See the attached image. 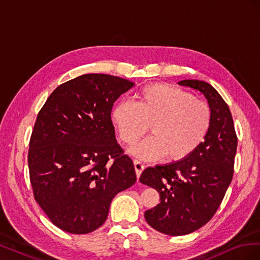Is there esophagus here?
<instances>
[{
	"label": "esophagus",
	"mask_w": 260,
	"mask_h": 260,
	"mask_svg": "<svg viewBox=\"0 0 260 260\" xmlns=\"http://www.w3.org/2000/svg\"><path fill=\"white\" fill-rule=\"evenodd\" d=\"M133 164H135V169H136V172H137V177L139 179L141 174H142V171L144 170V165L141 162V161L137 160V159L133 161Z\"/></svg>",
	"instance_id": "obj_1"
}]
</instances>
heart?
Returning a JSON list of instances; mask_svg holds the SVG:
<instances>
[{
  "instance_id": "1",
  "label": "heart",
  "mask_w": 260,
  "mask_h": 260,
  "mask_svg": "<svg viewBox=\"0 0 260 260\" xmlns=\"http://www.w3.org/2000/svg\"><path fill=\"white\" fill-rule=\"evenodd\" d=\"M136 102L120 101L112 109V120L120 139L133 145L147 131L152 136L131 148L140 159L177 161L193 154L204 142L211 123L207 104L176 86L153 83L136 93Z\"/></svg>"
}]
</instances>
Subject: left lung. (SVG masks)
<instances>
[{
    "mask_svg": "<svg viewBox=\"0 0 260 260\" xmlns=\"http://www.w3.org/2000/svg\"><path fill=\"white\" fill-rule=\"evenodd\" d=\"M178 83L204 94L211 123L205 141L193 154L148 167L140 177L141 183L156 188L160 196L158 205L145 211L146 222L171 237L192 233L215 215L232 181L238 146L229 106L214 86L200 80Z\"/></svg>",
    "mask_w": 260,
    "mask_h": 260,
    "instance_id": "1",
    "label": "left lung"
}]
</instances>
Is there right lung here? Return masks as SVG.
<instances>
[{
    "instance_id": "obj_1",
    "label": "right lung",
    "mask_w": 260,
    "mask_h": 260,
    "mask_svg": "<svg viewBox=\"0 0 260 260\" xmlns=\"http://www.w3.org/2000/svg\"><path fill=\"white\" fill-rule=\"evenodd\" d=\"M135 83L88 74L60 84L39 112L29 143L37 203L62 231L85 234L105 222L113 199L136 183L117 143L112 108Z\"/></svg>"
}]
</instances>
